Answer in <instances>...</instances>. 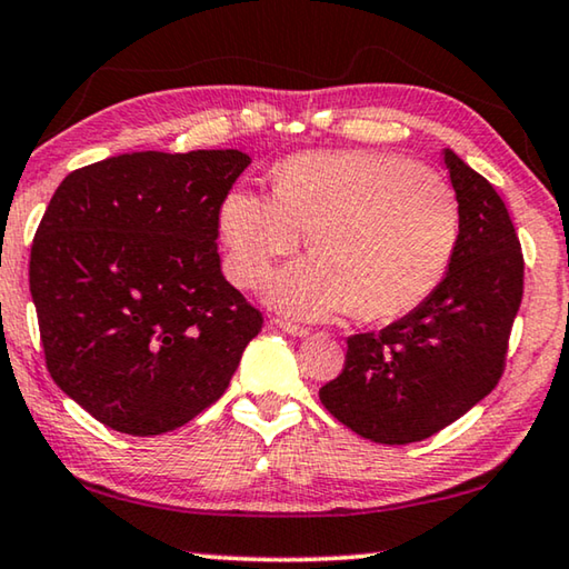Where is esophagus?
<instances>
[{"label":"esophagus","mask_w":569,"mask_h":569,"mask_svg":"<svg viewBox=\"0 0 569 569\" xmlns=\"http://www.w3.org/2000/svg\"><path fill=\"white\" fill-rule=\"evenodd\" d=\"M273 326H276V329L286 331V333H291V336H306L308 333L306 326H298V323L286 321V319H273Z\"/></svg>","instance_id":"esophagus-1"}]
</instances>
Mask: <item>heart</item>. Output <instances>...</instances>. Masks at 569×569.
Returning <instances> with one entry per match:
<instances>
[{"label": "heart", "instance_id": "heart-1", "mask_svg": "<svg viewBox=\"0 0 569 569\" xmlns=\"http://www.w3.org/2000/svg\"><path fill=\"white\" fill-rule=\"evenodd\" d=\"M455 188L389 152H301L273 172V198L236 190L220 208L230 273L258 288L301 233L311 261L276 278L271 298L296 316L349 311L361 321L409 313L447 276L459 243Z\"/></svg>", "mask_w": 569, "mask_h": 569}]
</instances>
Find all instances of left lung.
Returning <instances> with one entry per match:
<instances>
[{"label": "left lung", "mask_w": 569, "mask_h": 569, "mask_svg": "<svg viewBox=\"0 0 569 569\" xmlns=\"http://www.w3.org/2000/svg\"><path fill=\"white\" fill-rule=\"evenodd\" d=\"M461 228L427 301L379 333L346 339V361L319 399L333 419L379 445L429 439L475 407L505 373L525 293V258L492 182L445 150Z\"/></svg>", "instance_id": "8db88e82"}]
</instances>
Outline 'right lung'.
I'll return each mask as SVG.
<instances>
[{
    "label": "right lung",
    "instance_id": "1",
    "mask_svg": "<svg viewBox=\"0 0 569 569\" xmlns=\"http://www.w3.org/2000/svg\"><path fill=\"white\" fill-rule=\"evenodd\" d=\"M240 150L124 152L72 170L30 253L44 363L104 427L166 435L228 389L263 313L220 273Z\"/></svg>",
    "mask_w": 569,
    "mask_h": 569
}]
</instances>
